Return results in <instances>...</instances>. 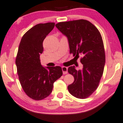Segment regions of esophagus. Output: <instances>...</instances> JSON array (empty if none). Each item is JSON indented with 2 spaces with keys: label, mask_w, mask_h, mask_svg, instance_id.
Listing matches in <instances>:
<instances>
[{
  "label": "esophagus",
  "mask_w": 123,
  "mask_h": 123,
  "mask_svg": "<svg viewBox=\"0 0 123 123\" xmlns=\"http://www.w3.org/2000/svg\"><path fill=\"white\" fill-rule=\"evenodd\" d=\"M62 71H63V74H66L67 73V67H65V66H62Z\"/></svg>",
  "instance_id": "obj_1"
}]
</instances>
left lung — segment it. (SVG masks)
Instances as JSON below:
<instances>
[{
	"label": "left lung",
	"instance_id": "obj_1",
	"mask_svg": "<svg viewBox=\"0 0 123 123\" xmlns=\"http://www.w3.org/2000/svg\"><path fill=\"white\" fill-rule=\"evenodd\" d=\"M56 26L68 38L70 54L77 58L81 55L82 70H76L74 66L68 68V73L74 77L68 90L75 98H87L98 88L104 69L105 54L101 34L85 19L60 22Z\"/></svg>",
	"mask_w": 123,
	"mask_h": 123
}]
</instances>
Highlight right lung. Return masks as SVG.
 <instances>
[{
    "label": "right lung",
    "instance_id": "obj_1",
    "mask_svg": "<svg viewBox=\"0 0 123 123\" xmlns=\"http://www.w3.org/2000/svg\"><path fill=\"white\" fill-rule=\"evenodd\" d=\"M55 23H40L29 29L22 37L15 63L22 89L32 99L41 100L51 94L53 84L62 75L60 66L41 65L39 55L43 51V42L51 32Z\"/></svg>",
    "mask_w": 123,
    "mask_h": 123
}]
</instances>
